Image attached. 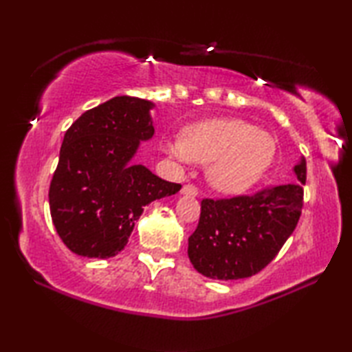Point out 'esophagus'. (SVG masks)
<instances>
[{"instance_id": "obj_1", "label": "esophagus", "mask_w": 352, "mask_h": 352, "mask_svg": "<svg viewBox=\"0 0 352 352\" xmlns=\"http://www.w3.org/2000/svg\"><path fill=\"white\" fill-rule=\"evenodd\" d=\"M182 194L192 195V197H195V195L199 194V188L195 186V184H184V186L182 188Z\"/></svg>"}]
</instances>
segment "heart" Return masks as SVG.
Segmentation results:
<instances>
[{
	"instance_id": "1",
	"label": "heart",
	"mask_w": 352,
	"mask_h": 352,
	"mask_svg": "<svg viewBox=\"0 0 352 352\" xmlns=\"http://www.w3.org/2000/svg\"><path fill=\"white\" fill-rule=\"evenodd\" d=\"M166 151L182 162L208 165V180L222 192H241L269 169L276 152L270 133L242 119H212L189 127Z\"/></svg>"
}]
</instances>
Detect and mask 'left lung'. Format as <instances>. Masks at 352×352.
I'll use <instances>...</instances> for the list:
<instances>
[{
    "label": "left lung",
    "mask_w": 352,
    "mask_h": 352,
    "mask_svg": "<svg viewBox=\"0 0 352 352\" xmlns=\"http://www.w3.org/2000/svg\"><path fill=\"white\" fill-rule=\"evenodd\" d=\"M300 182L270 184L254 194L204 199L189 236L194 269L212 279H242L265 269L296 228L305 204L306 160L295 166Z\"/></svg>",
    "instance_id": "1"
}]
</instances>
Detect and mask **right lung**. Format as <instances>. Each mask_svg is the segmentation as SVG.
<instances>
[{
    "instance_id": "right-lung-1",
    "label": "right lung",
    "mask_w": 352,
    "mask_h": 352,
    "mask_svg": "<svg viewBox=\"0 0 352 352\" xmlns=\"http://www.w3.org/2000/svg\"><path fill=\"white\" fill-rule=\"evenodd\" d=\"M151 107L144 99L116 96L83 113L65 133L50 210L73 253L100 259L118 254L144 206L182 189L129 163L140 141L153 135Z\"/></svg>"
}]
</instances>
